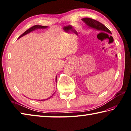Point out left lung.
<instances>
[{
    "label": "left lung",
    "instance_id": "obj_1",
    "mask_svg": "<svg viewBox=\"0 0 131 131\" xmlns=\"http://www.w3.org/2000/svg\"><path fill=\"white\" fill-rule=\"evenodd\" d=\"M83 21L86 23V24L89 26L90 28H93V29H96L98 31H101L106 33L112 34L111 31L107 28L104 25L102 24L100 22L96 21L95 20L92 19L91 18H83L82 19Z\"/></svg>",
    "mask_w": 131,
    "mask_h": 131
}]
</instances>
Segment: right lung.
<instances>
[{
	"label": "right lung",
	"instance_id": "right-lung-1",
	"mask_svg": "<svg viewBox=\"0 0 131 131\" xmlns=\"http://www.w3.org/2000/svg\"><path fill=\"white\" fill-rule=\"evenodd\" d=\"M48 28V26H42V25H35V26H33V27H32L31 28H30L29 29H28V30H27L26 31H25L24 33H23V34L20 36H19V38H18V39H19V38H21V37H23V36H25V35H27V34H28V33H29L30 32H32V31H33V30H36V29H45V28ZM56 81L57 82V76H56ZM53 95H52V96H53ZM52 96H51L50 97H49V98H48L47 99H50L51 97H52ZM45 100H47V99H43V101H45ZM39 101H43V100H39Z\"/></svg>",
	"mask_w": 131,
	"mask_h": 131
}]
</instances>
